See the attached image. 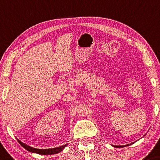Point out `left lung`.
Instances as JSON below:
<instances>
[{"instance_id": "left-lung-1", "label": "left lung", "mask_w": 160, "mask_h": 160, "mask_svg": "<svg viewBox=\"0 0 160 160\" xmlns=\"http://www.w3.org/2000/svg\"><path fill=\"white\" fill-rule=\"evenodd\" d=\"M128 145H130V144H127V145H122V146H114V147H117V148H124V147H126V146H128Z\"/></svg>"}]
</instances>
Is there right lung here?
Returning <instances> with one entry per match:
<instances>
[{
  "label": "right lung",
  "instance_id": "1",
  "mask_svg": "<svg viewBox=\"0 0 160 160\" xmlns=\"http://www.w3.org/2000/svg\"><path fill=\"white\" fill-rule=\"evenodd\" d=\"M19 143L21 144V146L23 147V148L27 149L28 151L30 152H34V153H37V154H44V155H49V154H57L61 152L63 149H64L65 147L68 145V144H65V145L58 147V148H52V149H36V148H31L27 144H25L24 143H22V142L18 140Z\"/></svg>",
  "mask_w": 160,
  "mask_h": 160
}]
</instances>
